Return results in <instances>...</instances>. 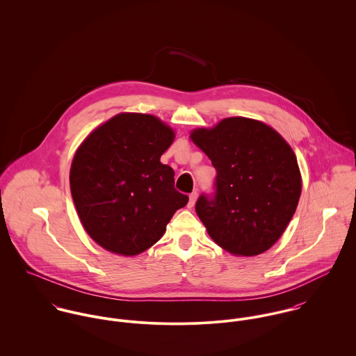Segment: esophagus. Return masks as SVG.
Wrapping results in <instances>:
<instances>
[{"label":"esophagus","instance_id":"obj_1","mask_svg":"<svg viewBox=\"0 0 356 356\" xmlns=\"http://www.w3.org/2000/svg\"><path fill=\"white\" fill-rule=\"evenodd\" d=\"M196 202H197V193H196V192H193V193L191 195V197H189V208L195 207Z\"/></svg>","mask_w":356,"mask_h":356}]
</instances>
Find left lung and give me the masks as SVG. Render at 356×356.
I'll return each instance as SVG.
<instances>
[{
    "mask_svg": "<svg viewBox=\"0 0 356 356\" xmlns=\"http://www.w3.org/2000/svg\"><path fill=\"white\" fill-rule=\"evenodd\" d=\"M216 170V195L202 196L196 212L209 237L237 256L270 250L288 227L302 195L296 154L268 124L225 118L191 131Z\"/></svg>",
    "mask_w": 356,
    "mask_h": 356,
    "instance_id": "left-lung-1",
    "label": "left lung"
}]
</instances>
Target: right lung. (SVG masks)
Segmentation results:
<instances>
[{
	"label": "right lung",
	"mask_w": 356,
	"mask_h": 356,
	"mask_svg": "<svg viewBox=\"0 0 356 356\" xmlns=\"http://www.w3.org/2000/svg\"><path fill=\"white\" fill-rule=\"evenodd\" d=\"M174 138L157 116L122 112L78 147L70 168L72 200L85 232L105 251L143 254L189 202L174 188V170L160 163Z\"/></svg>",
	"instance_id": "right-lung-1"
}]
</instances>
